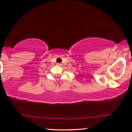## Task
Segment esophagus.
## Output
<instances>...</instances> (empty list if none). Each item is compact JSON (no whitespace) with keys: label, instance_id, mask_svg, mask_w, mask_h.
<instances>
[{"label":"esophagus","instance_id":"34e87169","mask_svg":"<svg viewBox=\"0 0 132 132\" xmlns=\"http://www.w3.org/2000/svg\"><path fill=\"white\" fill-rule=\"evenodd\" d=\"M57 65V66H61V65H62V64H61V63H57V64H56Z\"/></svg>","mask_w":132,"mask_h":132}]
</instances>
